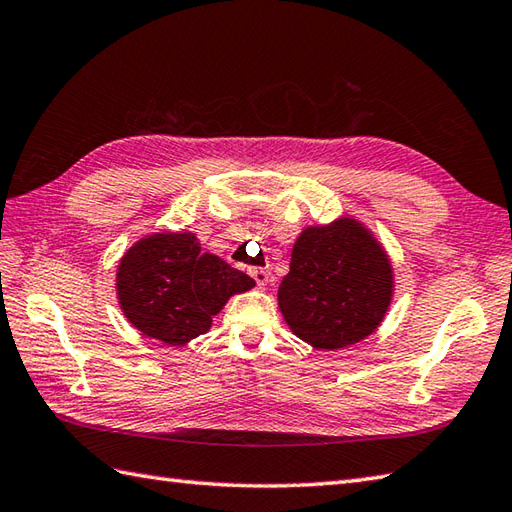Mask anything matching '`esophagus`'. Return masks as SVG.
<instances>
[{
	"label": "esophagus",
	"mask_w": 512,
	"mask_h": 512,
	"mask_svg": "<svg viewBox=\"0 0 512 512\" xmlns=\"http://www.w3.org/2000/svg\"><path fill=\"white\" fill-rule=\"evenodd\" d=\"M250 277L255 279V284H257V286H262V288H264V286L268 284L270 273H268L266 268H253V270H250Z\"/></svg>",
	"instance_id": "34e87169"
}]
</instances>
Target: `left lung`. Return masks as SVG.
Returning a JSON list of instances; mask_svg holds the SVG:
<instances>
[{"label":"left lung","mask_w":512,"mask_h":512,"mask_svg":"<svg viewBox=\"0 0 512 512\" xmlns=\"http://www.w3.org/2000/svg\"><path fill=\"white\" fill-rule=\"evenodd\" d=\"M394 295L391 262L352 217L308 226L292 246L277 292L290 330L319 350H341L372 334Z\"/></svg>","instance_id":"8db88e82"}]
</instances>
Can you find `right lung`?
Wrapping results in <instances>:
<instances>
[{
  "mask_svg": "<svg viewBox=\"0 0 512 512\" xmlns=\"http://www.w3.org/2000/svg\"><path fill=\"white\" fill-rule=\"evenodd\" d=\"M255 281L202 253L193 233H154L123 255L116 295L129 323L151 339L184 345L209 332L213 317Z\"/></svg>",
  "mask_w": 512,
  "mask_h": 512,
  "instance_id": "obj_1",
  "label": "right lung"
}]
</instances>
